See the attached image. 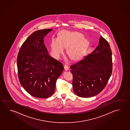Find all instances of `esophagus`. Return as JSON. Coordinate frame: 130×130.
I'll use <instances>...</instances> for the list:
<instances>
[{
    "mask_svg": "<svg viewBox=\"0 0 130 130\" xmlns=\"http://www.w3.org/2000/svg\"><path fill=\"white\" fill-rule=\"evenodd\" d=\"M64 69L66 71L68 70V69H69V67H68V66L67 65H65L64 66Z\"/></svg>",
    "mask_w": 130,
    "mask_h": 130,
    "instance_id": "34e87169",
    "label": "esophagus"
}]
</instances>
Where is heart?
<instances>
[{"instance_id": "obj_1", "label": "heart", "mask_w": 130, "mask_h": 130, "mask_svg": "<svg viewBox=\"0 0 130 130\" xmlns=\"http://www.w3.org/2000/svg\"><path fill=\"white\" fill-rule=\"evenodd\" d=\"M88 44L86 39L83 35L77 32L62 30L58 37L52 38L50 43L51 54L57 59H59L64 52V47L67 46V52L73 60L81 57Z\"/></svg>"}]
</instances>
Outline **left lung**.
<instances>
[{"label":"left lung","instance_id":"8db88e82","mask_svg":"<svg viewBox=\"0 0 130 130\" xmlns=\"http://www.w3.org/2000/svg\"><path fill=\"white\" fill-rule=\"evenodd\" d=\"M74 93L79 97L95 96L105 89L112 72V52L108 42L100 37L94 51L70 67Z\"/></svg>","mask_w":130,"mask_h":130}]
</instances>
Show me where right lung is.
Listing matches in <instances>:
<instances>
[{"instance_id":"obj_1","label":"right lung","mask_w":130,"mask_h":130,"mask_svg":"<svg viewBox=\"0 0 130 130\" xmlns=\"http://www.w3.org/2000/svg\"><path fill=\"white\" fill-rule=\"evenodd\" d=\"M52 30L32 33L21 46L17 58L21 85L37 98L45 99L53 95L56 81L64 69L61 62L49 55L44 45V37Z\"/></svg>"}]
</instances>
